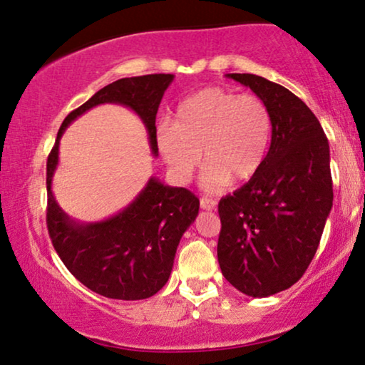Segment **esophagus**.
Listing matches in <instances>:
<instances>
[{
  "mask_svg": "<svg viewBox=\"0 0 365 365\" xmlns=\"http://www.w3.org/2000/svg\"><path fill=\"white\" fill-rule=\"evenodd\" d=\"M216 201H214L212 197H207V196H202L201 197V207L206 209V211H212L214 207H216Z\"/></svg>",
  "mask_w": 365,
  "mask_h": 365,
  "instance_id": "esophagus-1",
  "label": "esophagus"
}]
</instances>
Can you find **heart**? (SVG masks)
Returning <instances> with one entry per match:
<instances>
[{"mask_svg": "<svg viewBox=\"0 0 365 365\" xmlns=\"http://www.w3.org/2000/svg\"><path fill=\"white\" fill-rule=\"evenodd\" d=\"M272 136L267 104L254 94L224 88L202 89L178 106L174 123L158 128V146L171 171L186 181L202 159V181L219 189L247 181L266 161Z\"/></svg>", "mask_w": 365, "mask_h": 365, "instance_id": "1", "label": "heart"}]
</instances>
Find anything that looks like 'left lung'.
Returning <instances> with one entry per match:
<instances>
[{
    "instance_id": "left-lung-1",
    "label": "left lung",
    "mask_w": 365,
    "mask_h": 365,
    "mask_svg": "<svg viewBox=\"0 0 365 365\" xmlns=\"http://www.w3.org/2000/svg\"><path fill=\"white\" fill-rule=\"evenodd\" d=\"M227 76L267 104L272 136L256 176L219 201L217 261L237 291L267 297L302 277L321 242L334 199L329 141L289 89L256 74Z\"/></svg>"
}]
</instances>
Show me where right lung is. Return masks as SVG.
I'll list each match as a JSON object with an SVG mask.
<instances>
[{"label": "right lung", "instance_id": "obj_1", "mask_svg": "<svg viewBox=\"0 0 365 365\" xmlns=\"http://www.w3.org/2000/svg\"><path fill=\"white\" fill-rule=\"evenodd\" d=\"M173 74L118 79L64 118L46 163V224L51 242L68 271L93 292L119 301H139L161 291L171 276L182 234L199 212V199L184 187H169L151 178L126 209L101 222L71 221L58 206L51 179L58 166L59 139L68 124L98 104L131 108L149 134L158 156L156 114Z\"/></svg>", "mask_w": 365, "mask_h": 365}]
</instances>
